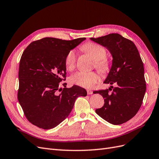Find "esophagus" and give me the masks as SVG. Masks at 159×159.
Here are the masks:
<instances>
[{
	"mask_svg": "<svg viewBox=\"0 0 159 159\" xmlns=\"http://www.w3.org/2000/svg\"><path fill=\"white\" fill-rule=\"evenodd\" d=\"M87 93H88V95H91V94H93V91H91V90L88 89V90H87Z\"/></svg>",
	"mask_w": 159,
	"mask_h": 159,
	"instance_id": "1",
	"label": "esophagus"
}]
</instances>
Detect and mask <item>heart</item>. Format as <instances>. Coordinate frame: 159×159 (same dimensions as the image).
<instances>
[{
	"mask_svg": "<svg viewBox=\"0 0 159 159\" xmlns=\"http://www.w3.org/2000/svg\"><path fill=\"white\" fill-rule=\"evenodd\" d=\"M83 50L87 53L95 61V67L102 73H107L109 70V62L106 59V50L104 48L95 43L89 42L82 47ZM76 56L74 51H70L65 59V65L68 70L75 68ZM99 75L95 71H78L71 76L70 83L85 88H91L99 81Z\"/></svg>",
	"mask_w": 159,
	"mask_h": 159,
	"instance_id": "1",
	"label": "heart"
}]
</instances>
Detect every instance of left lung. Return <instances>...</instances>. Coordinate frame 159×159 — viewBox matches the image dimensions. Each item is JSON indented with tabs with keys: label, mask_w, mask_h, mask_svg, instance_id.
Wrapping results in <instances>:
<instances>
[{
	"label": "left lung",
	"mask_w": 159,
	"mask_h": 159,
	"mask_svg": "<svg viewBox=\"0 0 159 159\" xmlns=\"http://www.w3.org/2000/svg\"><path fill=\"white\" fill-rule=\"evenodd\" d=\"M90 40L106 48L111 54L112 65L103 83L116 85L93 92L102 95L105 102L95 112L109 123L123 124L137 114L146 91L141 56L134 43L119 34ZM109 90L112 91L109 93Z\"/></svg>",
	"instance_id": "left-lung-1"
}]
</instances>
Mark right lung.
<instances>
[{"label": "right lung", "instance_id": "add662e5", "mask_svg": "<svg viewBox=\"0 0 159 159\" xmlns=\"http://www.w3.org/2000/svg\"><path fill=\"white\" fill-rule=\"evenodd\" d=\"M86 39L64 40L46 37L32 42L24 51L19 66L18 99L27 119L44 129L66 119L79 96L87 91L78 85L60 87L66 78L67 54Z\"/></svg>", "mask_w": 159, "mask_h": 159}]
</instances>
